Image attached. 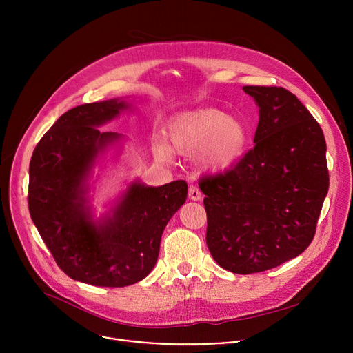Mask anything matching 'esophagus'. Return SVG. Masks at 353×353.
Here are the masks:
<instances>
[{
	"mask_svg": "<svg viewBox=\"0 0 353 353\" xmlns=\"http://www.w3.org/2000/svg\"><path fill=\"white\" fill-rule=\"evenodd\" d=\"M188 198L192 201H199L201 198H203V194H201V191L195 185H190L188 187Z\"/></svg>",
	"mask_w": 353,
	"mask_h": 353,
	"instance_id": "34e87169",
	"label": "esophagus"
}]
</instances>
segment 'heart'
Masks as SVG:
<instances>
[{"instance_id": "b5f03b06", "label": "heart", "mask_w": 353, "mask_h": 353, "mask_svg": "<svg viewBox=\"0 0 353 353\" xmlns=\"http://www.w3.org/2000/svg\"><path fill=\"white\" fill-rule=\"evenodd\" d=\"M168 145L157 142L154 155L170 163L173 152L191 157L198 154L204 170L221 172L232 168L244 155L250 132L247 125L218 109H201L176 117L168 125Z\"/></svg>"}]
</instances>
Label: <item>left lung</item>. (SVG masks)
<instances>
[{
    "label": "left lung",
    "mask_w": 353,
    "mask_h": 353,
    "mask_svg": "<svg viewBox=\"0 0 353 353\" xmlns=\"http://www.w3.org/2000/svg\"><path fill=\"white\" fill-rule=\"evenodd\" d=\"M260 108L254 148L201 180L207 244L233 274L275 268L312 243L328 192L325 138L300 100L278 86H243Z\"/></svg>",
    "instance_id": "left-lung-1"
}]
</instances>
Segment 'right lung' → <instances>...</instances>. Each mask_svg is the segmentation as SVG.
Instances as JSON below:
<instances>
[{
  "instance_id": "right-lung-1",
  "label": "right lung",
  "mask_w": 353,
  "mask_h": 353,
  "mask_svg": "<svg viewBox=\"0 0 353 353\" xmlns=\"http://www.w3.org/2000/svg\"><path fill=\"white\" fill-rule=\"evenodd\" d=\"M131 105L110 99L64 113L36 145L29 165V212L57 265L72 279L106 288L139 282L154 270L162 233L187 198V183L150 187L135 180L110 212L94 219L89 177L123 138L99 127Z\"/></svg>"
}]
</instances>
